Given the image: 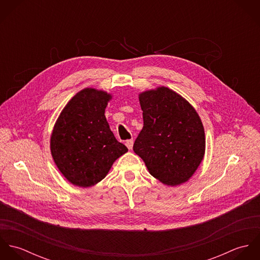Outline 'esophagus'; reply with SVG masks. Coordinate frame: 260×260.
Returning <instances> with one entry per match:
<instances>
[{"label": "esophagus", "mask_w": 260, "mask_h": 260, "mask_svg": "<svg viewBox=\"0 0 260 260\" xmlns=\"http://www.w3.org/2000/svg\"><path fill=\"white\" fill-rule=\"evenodd\" d=\"M125 144H126L127 148L129 149V150H131V149L133 148V144H134V141H133L132 139H130V140H127Z\"/></svg>", "instance_id": "34e87169"}]
</instances>
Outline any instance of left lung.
Segmentation results:
<instances>
[{
    "label": "left lung",
    "instance_id": "8db88e82",
    "mask_svg": "<svg viewBox=\"0 0 260 260\" xmlns=\"http://www.w3.org/2000/svg\"><path fill=\"white\" fill-rule=\"evenodd\" d=\"M143 128L133 150L149 173L163 184L188 181L205 154V133L194 107L180 94L164 86L139 94Z\"/></svg>",
    "mask_w": 260,
    "mask_h": 260
}]
</instances>
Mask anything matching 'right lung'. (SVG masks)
I'll return each instance as SVG.
<instances>
[{
    "instance_id": "1",
    "label": "right lung",
    "mask_w": 260,
    "mask_h": 260,
    "mask_svg": "<svg viewBox=\"0 0 260 260\" xmlns=\"http://www.w3.org/2000/svg\"><path fill=\"white\" fill-rule=\"evenodd\" d=\"M111 99L106 91L85 88L72 97L54 125L51 154L59 171L73 185H96L128 151L117 141L105 117Z\"/></svg>"
}]
</instances>
